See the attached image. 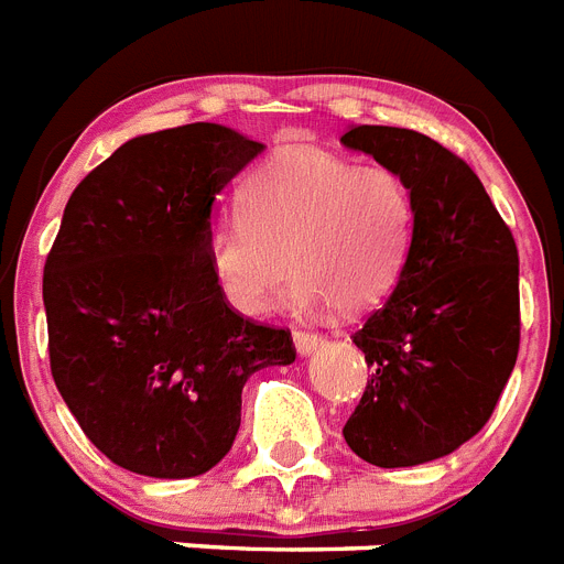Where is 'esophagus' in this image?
<instances>
[{"label": "esophagus", "instance_id": "34e87169", "mask_svg": "<svg viewBox=\"0 0 564 564\" xmlns=\"http://www.w3.org/2000/svg\"><path fill=\"white\" fill-rule=\"evenodd\" d=\"M323 344H326V337L323 335H314V332H294V346L300 355L317 352Z\"/></svg>", "mask_w": 564, "mask_h": 564}]
</instances>
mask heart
<instances>
[{"instance_id": "obj_1", "label": "heart", "mask_w": 564, "mask_h": 564, "mask_svg": "<svg viewBox=\"0 0 564 564\" xmlns=\"http://www.w3.org/2000/svg\"><path fill=\"white\" fill-rule=\"evenodd\" d=\"M413 232V192L393 169L296 145L247 177L241 218L212 229L209 264L227 303L247 317L276 303L291 273L296 308L335 303L358 314L384 303L402 279Z\"/></svg>"}]
</instances>
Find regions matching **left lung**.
<instances>
[{"label": "left lung", "mask_w": 564, "mask_h": 564, "mask_svg": "<svg viewBox=\"0 0 564 564\" xmlns=\"http://www.w3.org/2000/svg\"><path fill=\"white\" fill-rule=\"evenodd\" d=\"M340 142L404 177L416 204L402 279L352 335L372 378L344 436L372 466L440 460L489 422L516 367V241L475 171L425 133L358 124Z\"/></svg>", "instance_id": "8db88e82"}]
</instances>
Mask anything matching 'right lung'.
Returning a JSON list of instances; mask_svg holds the SVG:
<instances>
[{
    "instance_id": "obj_1",
    "label": "right lung",
    "mask_w": 564,
    "mask_h": 564,
    "mask_svg": "<svg viewBox=\"0 0 564 564\" xmlns=\"http://www.w3.org/2000/svg\"><path fill=\"white\" fill-rule=\"evenodd\" d=\"M261 142L197 121L128 139L63 209L43 270L54 384L89 443L137 475L218 466L241 390L294 364L285 328L227 305L209 264L215 197Z\"/></svg>"
}]
</instances>
